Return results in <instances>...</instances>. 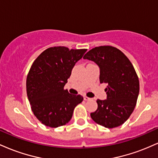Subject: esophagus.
I'll use <instances>...</instances> for the list:
<instances>
[{"mask_svg": "<svg viewBox=\"0 0 158 158\" xmlns=\"http://www.w3.org/2000/svg\"><path fill=\"white\" fill-rule=\"evenodd\" d=\"M84 99L85 101H88V100H90V99H91V98H89V97H88L85 96V97H84Z\"/></svg>", "mask_w": 158, "mask_h": 158, "instance_id": "34e87169", "label": "esophagus"}]
</instances>
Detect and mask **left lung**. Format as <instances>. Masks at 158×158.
<instances>
[{"mask_svg":"<svg viewBox=\"0 0 158 158\" xmlns=\"http://www.w3.org/2000/svg\"><path fill=\"white\" fill-rule=\"evenodd\" d=\"M84 59L91 60L100 70V83H107V99H97L98 108L90 113L95 123L112 128L123 125L129 118L139 95V79L131 62L122 51L111 46L94 48Z\"/></svg>","mask_w":158,"mask_h":158,"instance_id":"obj_1","label":"left lung"}]
</instances>
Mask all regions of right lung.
<instances>
[{"label": "right lung", "instance_id": "1", "mask_svg": "<svg viewBox=\"0 0 158 158\" xmlns=\"http://www.w3.org/2000/svg\"><path fill=\"white\" fill-rule=\"evenodd\" d=\"M86 49L53 47L41 52L32 63L27 77V94L32 110L44 126L57 128L67 124L73 110L83 100L64 87L76 63Z\"/></svg>", "mask_w": 158, "mask_h": 158}]
</instances>
